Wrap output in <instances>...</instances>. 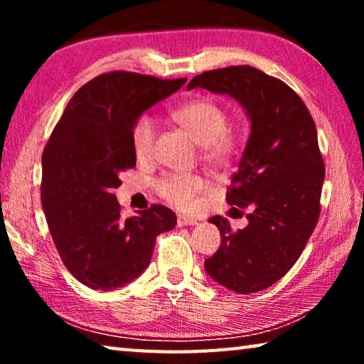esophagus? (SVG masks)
<instances>
[{
  "label": "esophagus",
  "mask_w": 364,
  "mask_h": 364,
  "mask_svg": "<svg viewBox=\"0 0 364 364\" xmlns=\"http://www.w3.org/2000/svg\"><path fill=\"white\" fill-rule=\"evenodd\" d=\"M176 225L180 226V228H183V226H194V225H197V220L189 218V217H184V215H180V217H178V220H176Z\"/></svg>",
  "instance_id": "1"
}]
</instances>
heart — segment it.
<instances>
[{
  "mask_svg": "<svg viewBox=\"0 0 364 364\" xmlns=\"http://www.w3.org/2000/svg\"><path fill=\"white\" fill-rule=\"evenodd\" d=\"M173 119L186 130L196 143L202 146L204 159L210 165L220 167L230 162L236 152V141L228 133V115L212 101L194 100L173 110ZM157 127L149 115H141L132 130L134 156L146 159L151 156ZM205 188L204 178L186 173L165 175L157 183L159 194L165 200L180 208L194 204L196 196Z\"/></svg>",
  "mask_w": 364,
  "mask_h": 364,
  "instance_id": "heart-1",
  "label": "heart"
}]
</instances>
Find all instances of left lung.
I'll return each instance as SVG.
<instances>
[{
	"mask_svg": "<svg viewBox=\"0 0 364 364\" xmlns=\"http://www.w3.org/2000/svg\"><path fill=\"white\" fill-rule=\"evenodd\" d=\"M204 88L236 100L250 120V136L226 200L247 208V226L217 225L221 244L207 258V274L236 294H254L279 281L305 249L319 218L324 162L316 127L294 90L250 65L196 75L188 90Z\"/></svg>",
	"mask_w": 364,
	"mask_h": 364,
	"instance_id": "1",
	"label": "left lung"
}]
</instances>
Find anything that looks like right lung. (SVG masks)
Segmentation results:
<instances>
[{
	"instance_id": "obj_1",
	"label": "right lung",
	"mask_w": 364,
	"mask_h": 364,
	"mask_svg": "<svg viewBox=\"0 0 364 364\" xmlns=\"http://www.w3.org/2000/svg\"><path fill=\"white\" fill-rule=\"evenodd\" d=\"M184 83L102 73L73 95L54 127L41 157V205L67 269L90 289L130 284L151 263L156 237L176 225L164 205L123 220L114 189L122 171L136 165L134 122Z\"/></svg>"
}]
</instances>
